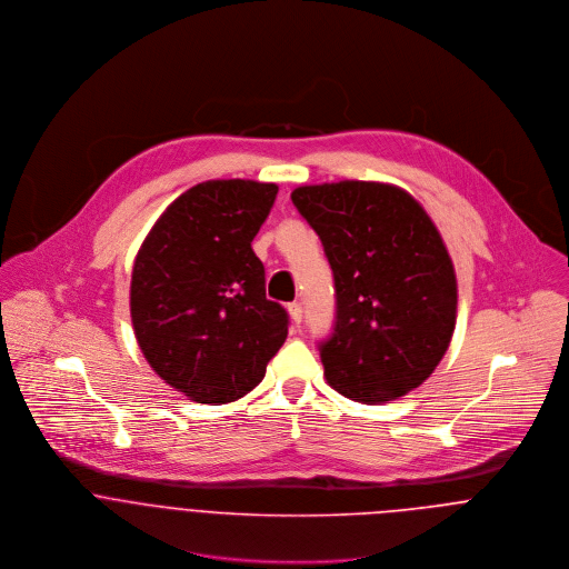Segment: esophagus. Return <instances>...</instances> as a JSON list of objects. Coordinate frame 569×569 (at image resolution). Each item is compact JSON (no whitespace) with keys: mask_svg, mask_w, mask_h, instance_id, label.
Masks as SVG:
<instances>
[{"mask_svg":"<svg viewBox=\"0 0 569 569\" xmlns=\"http://www.w3.org/2000/svg\"><path fill=\"white\" fill-rule=\"evenodd\" d=\"M302 305H298V302H291L289 305V316H291V320L296 322V325H300L302 322Z\"/></svg>","mask_w":569,"mask_h":569,"instance_id":"34e87169","label":"esophagus"}]
</instances>
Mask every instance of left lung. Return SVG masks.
Instances as JSON below:
<instances>
[{"instance_id": "1", "label": "left lung", "mask_w": 569, "mask_h": 569, "mask_svg": "<svg viewBox=\"0 0 569 569\" xmlns=\"http://www.w3.org/2000/svg\"><path fill=\"white\" fill-rule=\"evenodd\" d=\"M291 201L335 280V325L320 341L326 381L366 406L418 388L445 357L458 309L453 262L429 214L377 181L300 186Z\"/></svg>"}]
</instances>
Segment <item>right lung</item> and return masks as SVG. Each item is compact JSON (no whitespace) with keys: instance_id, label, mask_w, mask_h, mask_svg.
I'll list each match as a JSON object with an SVG mask.
<instances>
[{"instance_id":"obj_1","label":"right lung","mask_w":569,"mask_h":569,"mask_svg":"<svg viewBox=\"0 0 569 569\" xmlns=\"http://www.w3.org/2000/svg\"><path fill=\"white\" fill-rule=\"evenodd\" d=\"M278 186L212 179L177 197L140 247L131 320L140 350L163 381L208 406L232 403L264 377L289 316L264 296L251 241Z\"/></svg>"}]
</instances>
